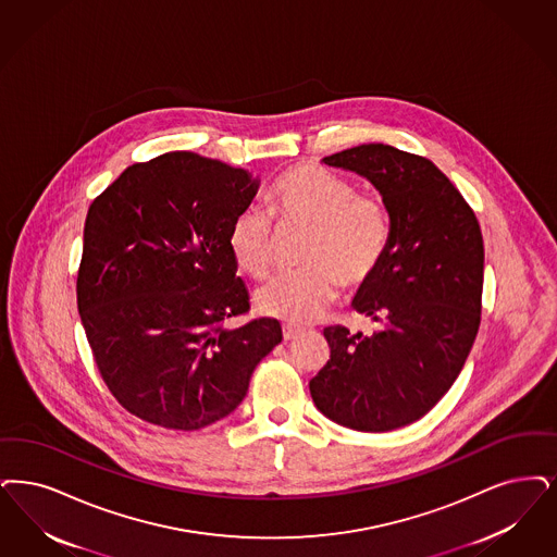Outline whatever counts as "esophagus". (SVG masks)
<instances>
[{"label": "esophagus", "instance_id": "34e87169", "mask_svg": "<svg viewBox=\"0 0 557 557\" xmlns=\"http://www.w3.org/2000/svg\"><path fill=\"white\" fill-rule=\"evenodd\" d=\"M282 334H284V342H289V339H294V337H298V335L302 334V330H300V327H294V325H284V327H282Z\"/></svg>", "mask_w": 557, "mask_h": 557}]
</instances>
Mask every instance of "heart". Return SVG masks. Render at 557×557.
Masks as SVG:
<instances>
[{"instance_id":"1","label":"heart","mask_w":557,"mask_h":557,"mask_svg":"<svg viewBox=\"0 0 557 557\" xmlns=\"http://www.w3.org/2000/svg\"><path fill=\"white\" fill-rule=\"evenodd\" d=\"M271 209L284 227H307V271L273 280L257 292V309L292 325L319 319L344 288L367 284L389 243V220L383 202L360 195L350 180L321 165H298L273 182ZM277 232L268 211L248 207L227 232L236 265L255 280L273 268Z\"/></svg>"}]
</instances>
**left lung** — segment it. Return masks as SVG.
Here are the masks:
<instances>
[{"label": "left lung", "mask_w": 557, "mask_h": 557, "mask_svg": "<svg viewBox=\"0 0 557 557\" xmlns=\"http://www.w3.org/2000/svg\"><path fill=\"white\" fill-rule=\"evenodd\" d=\"M323 163L377 188L389 243L352 300L379 330L325 327L332 355L309 387L330 421L383 433L419 421L460 375L481 323L483 234L467 200L424 157L373 143Z\"/></svg>", "instance_id": "8db88e82"}]
</instances>
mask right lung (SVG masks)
I'll return each instance as SVG.
<instances>
[{
    "mask_svg": "<svg viewBox=\"0 0 557 557\" xmlns=\"http://www.w3.org/2000/svg\"><path fill=\"white\" fill-rule=\"evenodd\" d=\"M259 184L243 168L170 151L92 200L78 312L101 377L134 417L176 431L222 421L282 342L275 319L222 325L248 311L227 232Z\"/></svg>",
    "mask_w": 557,
    "mask_h": 557,
    "instance_id": "right-lung-1",
    "label": "right lung"
}]
</instances>
